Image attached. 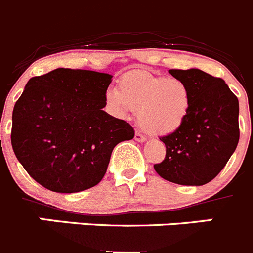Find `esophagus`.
<instances>
[{
	"label": "esophagus",
	"instance_id": "obj_1",
	"mask_svg": "<svg viewBox=\"0 0 253 253\" xmlns=\"http://www.w3.org/2000/svg\"><path fill=\"white\" fill-rule=\"evenodd\" d=\"M134 139H135L136 142H139V143H143V142H145V140H147V138H145V136L143 135L142 133H139V131H136L135 135H134Z\"/></svg>",
	"mask_w": 253,
	"mask_h": 253
}]
</instances>
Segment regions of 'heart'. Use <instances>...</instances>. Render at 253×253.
I'll return each mask as SVG.
<instances>
[{
  "label": "heart",
  "mask_w": 253,
  "mask_h": 253,
  "mask_svg": "<svg viewBox=\"0 0 253 253\" xmlns=\"http://www.w3.org/2000/svg\"><path fill=\"white\" fill-rule=\"evenodd\" d=\"M108 104L124 114L138 111L140 128L153 135L177 130L191 108V92L180 79L155 76L147 71H130L120 78L117 90L106 92Z\"/></svg>",
  "instance_id": "heart-1"
}]
</instances>
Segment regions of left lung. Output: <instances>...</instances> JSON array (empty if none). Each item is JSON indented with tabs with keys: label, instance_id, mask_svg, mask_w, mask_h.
I'll return each mask as SVG.
<instances>
[{
	"label": "left lung",
	"instance_id": "left-lung-1",
	"mask_svg": "<svg viewBox=\"0 0 253 253\" xmlns=\"http://www.w3.org/2000/svg\"><path fill=\"white\" fill-rule=\"evenodd\" d=\"M169 73L188 86L191 108L177 130L159 138L166 158L154 169L169 182L203 185L218 175L237 147L238 99L223 79L199 69Z\"/></svg>",
	"mask_w": 253,
	"mask_h": 253
}]
</instances>
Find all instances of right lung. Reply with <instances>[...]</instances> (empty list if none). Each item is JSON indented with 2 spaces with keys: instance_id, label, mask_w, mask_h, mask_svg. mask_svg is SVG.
I'll list each match as a JSON object with an SVG mask.
<instances>
[{
  "instance_id": "right-lung-1",
  "label": "right lung",
  "mask_w": 253,
  "mask_h": 253,
  "mask_svg": "<svg viewBox=\"0 0 253 253\" xmlns=\"http://www.w3.org/2000/svg\"><path fill=\"white\" fill-rule=\"evenodd\" d=\"M111 78L60 68L29 80L13 108L11 144L42 187L57 193L91 188L115 145L134 138L129 123L103 110Z\"/></svg>"
}]
</instances>
